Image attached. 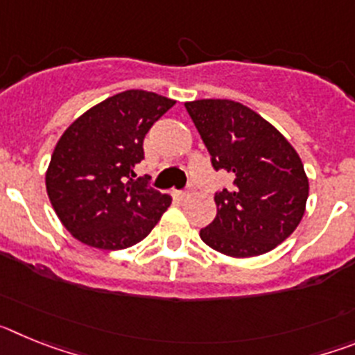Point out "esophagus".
<instances>
[{
  "label": "esophagus",
  "mask_w": 355,
  "mask_h": 355,
  "mask_svg": "<svg viewBox=\"0 0 355 355\" xmlns=\"http://www.w3.org/2000/svg\"><path fill=\"white\" fill-rule=\"evenodd\" d=\"M190 192H192V190L188 188V190H181V192L178 193V196H180V199H187V197L190 196Z\"/></svg>",
  "instance_id": "34e87169"
}]
</instances>
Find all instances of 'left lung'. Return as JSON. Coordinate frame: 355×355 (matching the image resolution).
<instances>
[{"mask_svg":"<svg viewBox=\"0 0 355 355\" xmlns=\"http://www.w3.org/2000/svg\"><path fill=\"white\" fill-rule=\"evenodd\" d=\"M215 171L233 187L215 193L216 216L200 229L206 245L233 258L275 249L300 224L309 196L297 150L270 122L229 99L184 103Z\"/></svg>","mask_w":355,"mask_h":355,"instance_id":"left-lung-1","label":"left lung"}]
</instances>
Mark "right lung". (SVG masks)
<instances>
[{"label": "right lung", "instance_id": "obj_1", "mask_svg": "<svg viewBox=\"0 0 355 355\" xmlns=\"http://www.w3.org/2000/svg\"><path fill=\"white\" fill-rule=\"evenodd\" d=\"M175 101L146 90L115 94L85 112L53 150L46 188L56 215L74 238L96 249L139 243L172 199L133 180L144 139Z\"/></svg>", "mask_w": 355, "mask_h": 355}]
</instances>
